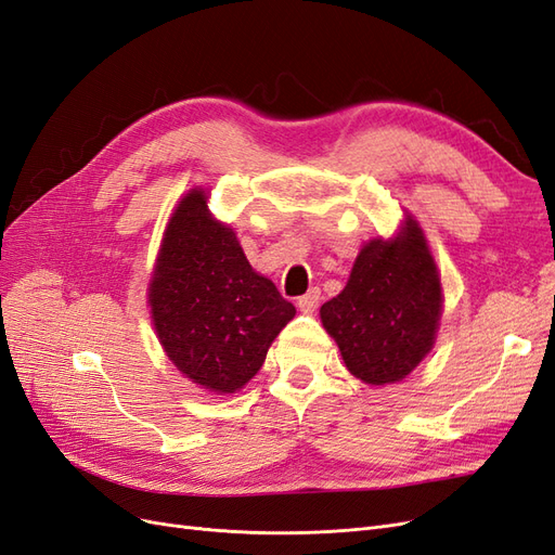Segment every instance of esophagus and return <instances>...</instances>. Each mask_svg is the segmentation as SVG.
I'll return each instance as SVG.
<instances>
[{
  "mask_svg": "<svg viewBox=\"0 0 555 555\" xmlns=\"http://www.w3.org/2000/svg\"><path fill=\"white\" fill-rule=\"evenodd\" d=\"M319 304H322V292H319L317 287H312L308 294H304L296 300L300 312H314L319 308Z\"/></svg>",
  "mask_w": 555,
  "mask_h": 555,
  "instance_id": "obj_1",
  "label": "esophagus"
}]
</instances>
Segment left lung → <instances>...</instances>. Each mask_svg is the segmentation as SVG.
I'll list each match as a JSON object with an SVG mask.
<instances>
[{
    "mask_svg": "<svg viewBox=\"0 0 555 555\" xmlns=\"http://www.w3.org/2000/svg\"><path fill=\"white\" fill-rule=\"evenodd\" d=\"M347 371L382 386L408 377L433 349L442 284L414 217L391 241L365 243L345 289L319 310Z\"/></svg>",
    "mask_w": 555,
    "mask_h": 555,
    "instance_id": "left-lung-1",
    "label": "left lung"
}]
</instances>
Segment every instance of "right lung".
<instances>
[{"label": "right lung", "instance_id": "1", "mask_svg": "<svg viewBox=\"0 0 555 555\" xmlns=\"http://www.w3.org/2000/svg\"><path fill=\"white\" fill-rule=\"evenodd\" d=\"M147 304L166 357L212 393L241 391L296 314L210 215L204 190L180 198L166 224Z\"/></svg>", "mask_w": 555, "mask_h": 555}]
</instances>
